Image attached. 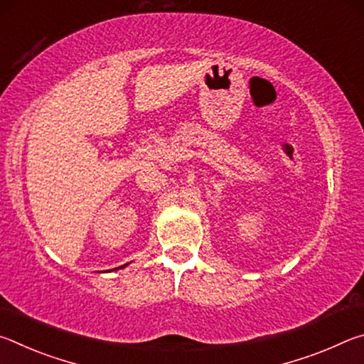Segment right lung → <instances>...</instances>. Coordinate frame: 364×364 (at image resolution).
Masks as SVG:
<instances>
[{"label":"right lung","mask_w":364,"mask_h":364,"mask_svg":"<svg viewBox=\"0 0 364 364\" xmlns=\"http://www.w3.org/2000/svg\"><path fill=\"white\" fill-rule=\"evenodd\" d=\"M127 267V264H122V267H119V268H125ZM114 269H117V268H114Z\"/></svg>","instance_id":"1"}]
</instances>
